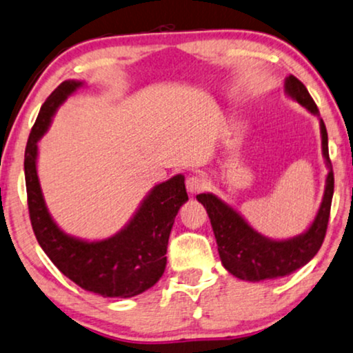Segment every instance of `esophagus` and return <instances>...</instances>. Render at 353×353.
<instances>
[{"mask_svg": "<svg viewBox=\"0 0 353 353\" xmlns=\"http://www.w3.org/2000/svg\"><path fill=\"white\" fill-rule=\"evenodd\" d=\"M185 187H187V192H190V194H196V192L205 189L206 179L203 176H190L189 179L185 181Z\"/></svg>", "mask_w": 353, "mask_h": 353, "instance_id": "esophagus-1", "label": "esophagus"}]
</instances>
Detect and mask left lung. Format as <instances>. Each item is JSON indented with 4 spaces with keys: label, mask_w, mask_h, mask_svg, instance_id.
Masks as SVG:
<instances>
[{
    "label": "left lung",
    "mask_w": 353,
    "mask_h": 353,
    "mask_svg": "<svg viewBox=\"0 0 353 353\" xmlns=\"http://www.w3.org/2000/svg\"><path fill=\"white\" fill-rule=\"evenodd\" d=\"M284 90L299 105L319 117V111L313 98L310 97L307 87L297 77L294 75L285 77ZM319 129H321L323 157L326 159L330 172H327L326 187H324V195L318 213L310 228L300 236L285 239V241H274V239L261 236L242 218L239 211L224 203L216 195H196V200L205 206L211 221L221 263L236 278L250 281V283L284 278L307 265L318 253L326 236L332 194H334V174H332L330 150H327V132L321 117H319Z\"/></svg>",
    "instance_id": "8db88e82"
}]
</instances>
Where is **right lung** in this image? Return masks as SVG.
Here are the masks:
<instances>
[{"instance_id": "right-lung-1", "label": "right lung", "mask_w": 353, "mask_h": 353, "mask_svg": "<svg viewBox=\"0 0 353 353\" xmlns=\"http://www.w3.org/2000/svg\"><path fill=\"white\" fill-rule=\"evenodd\" d=\"M81 81H64L41 106L26 147V185L32 229L54 266L79 288L103 297L129 299L153 288L166 268V250L174 218L189 200L184 176L177 174L154 185L130 221L114 236L83 241L65 234L46 208L37 174L39 140L48 130L51 117Z\"/></svg>"}]
</instances>
